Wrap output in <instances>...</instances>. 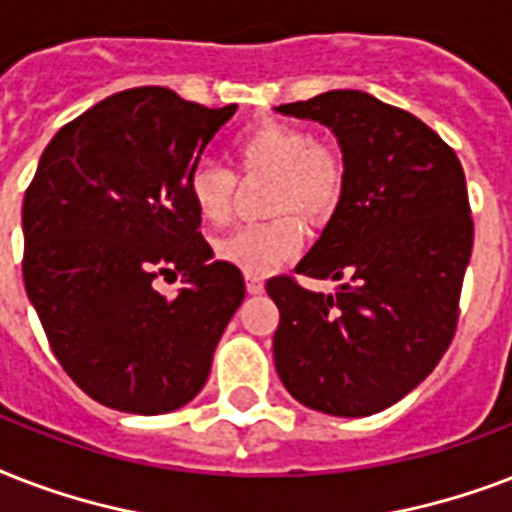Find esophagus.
<instances>
[{
    "mask_svg": "<svg viewBox=\"0 0 512 512\" xmlns=\"http://www.w3.org/2000/svg\"><path fill=\"white\" fill-rule=\"evenodd\" d=\"M245 285H248V293H261L264 291V280L259 275L245 277Z\"/></svg>",
    "mask_w": 512,
    "mask_h": 512,
    "instance_id": "34e87169",
    "label": "esophagus"
}]
</instances>
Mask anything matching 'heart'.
Masks as SVG:
<instances>
[{
	"mask_svg": "<svg viewBox=\"0 0 512 512\" xmlns=\"http://www.w3.org/2000/svg\"><path fill=\"white\" fill-rule=\"evenodd\" d=\"M237 176H267L264 211L267 221L243 224L216 240V256L245 275H264L296 256L304 243V229L296 216L323 227L342 208L347 192V157L331 138L310 136V130L288 122H259L245 130L232 146ZM186 194L194 213L205 224H227L237 200L232 170L202 160L189 170Z\"/></svg>",
	"mask_w": 512,
	"mask_h": 512,
	"instance_id": "obj_1",
	"label": "heart"
}]
</instances>
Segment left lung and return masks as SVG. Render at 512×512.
<instances>
[{
    "mask_svg": "<svg viewBox=\"0 0 512 512\" xmlns=\"http://www.w3.org/2000/svg\"><path fill=\"white\" fill-rule=\"evenodd\" d=\"M334 130L347 157L342 208L299 275L342 280L334 296L293 275L267 280L280 310L275 368L304 406L371 417L425 379L457 334L473 251L462 162L433 128L360 90L277 106Z\"/></svg>",
    "mask_w": 512,
    "mask_h": 512,
    "instance_id": "obj_1",
    "label": "left lung"
}]
</instances>
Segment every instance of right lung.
I'll list each match as a JSON object with an SVG mask.
<instances>
[{"label":"right lung","mask_w":512,"mask_h":512,"mask_svg":"<svg viewBox=\"0 0 512 512\" xmlns=\"http://www.w3.org/2000/svg\"><path fill=\"white\" fill-rule=\"evenodd\" d=\"M235 112L133 87L66 122L42 152L23 200V283L63 371L104 406L189 403L243 304V272L213 261L186 194ZM160 276L185 288L168 300Z\"/></svg>","instance_id":"1"}]
</instances>
